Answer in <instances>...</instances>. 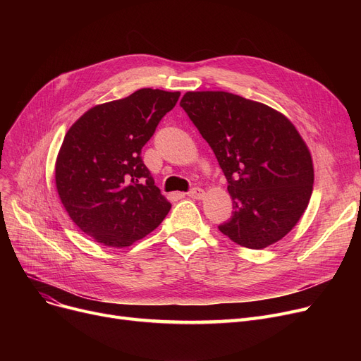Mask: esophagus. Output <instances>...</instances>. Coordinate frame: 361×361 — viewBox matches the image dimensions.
I'll use <instances>...</instances> for the list:
<instances>
[{"mask_svg": "<svg viewBox=\"0 0 361 361\" xmlns=\"http://www.w3.org/2000/svg\"><path fill=\"white\" fill-rule=\"evenodd\" d=\"M188 196H190L192 199L200 200V199L204 197V190H203V188H200V187H195V188H192L190 192H188Z\"/></svg>", "mask_w": 361, "mask_h": 361, "instance_id": "34e87169", "label": "esophagus"}]
</instances>
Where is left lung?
Masks as SVG:
<instances>
[{
  "label": "left lung",
  "instance_id": "obj_1",
  "mask_svg": "<svg viewBox=\"0 0 361 361\" xmlns=\"http://www.w3.org/2000/svg\"><path fill=\"white\" fill-rule=\"evenodd\" d=\"M180 105L209 143L228 181L233 216L219 231L260 250L286 237L313 190L310 150L276 109L222 90L187 92Z\"/></svg>",
  "mask_w": 361,
  "mask_h": 361
}]
</instances>
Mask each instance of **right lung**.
Segmentation results:
<instances>
[{"label": "right lung", "instance_id": "obj_1", "mask_svg": "<svg viewBox=\"0 0 361 361\" xmlns=\"http://www.w3.org/2000/svg\"><path fill=\"white\" fill-rule=\"evenodd\" d=\"M180 92L139 89L86 111L66 133L55 185L73 222L108 247H128L164 221L171 203L142 161V147Z\"/></svg>", "mask_w": 361, "mask_h": 361}]
</instances>
